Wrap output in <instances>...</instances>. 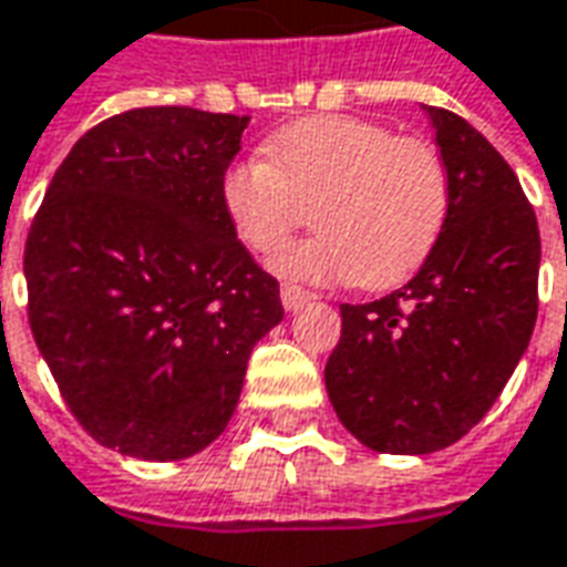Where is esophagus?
I'll return each instance as SVG.
<instances>
[{"label":"esophagus","instance_id":"obj_1","mask_svg":"<svg viewBox=\"0 0 567 567\" xmlns=\"http://www.w3.org/2000/svg\"><path fill=\"white\" fill-rule=\"evenodd\" d=\"M311 299H315V296L308 290H302V287H296V284H284V287H280V302H284L287 311H299V308H305Z\"/></svg>","mask_w":567,"mask_h":567}]
</instances>
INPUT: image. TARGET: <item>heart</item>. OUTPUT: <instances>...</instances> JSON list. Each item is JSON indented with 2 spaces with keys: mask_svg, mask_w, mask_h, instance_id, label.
<instances>
[{
  "mask_svg": "<svg viewBox=\"0 0 567 567\" xmlns=\"http://www.w3.org/2000/svg\"><path fill=\"white\" fill-rule=\"evenodd\" d=\"M262 155L228 167L223 207L240 244L262 256L315 207L317 235L277 252V275L388 290L415 275L443 235L449 167L421 136L357 115H315L268 136Z\"/></svg>",
  "mask_w": 567,
  "mask_h": 567,
  "instance_id": "1",
  "label": "heart"
}]
</instances>
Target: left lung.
Returning a JSON list of instances; mask_svg holds the SVG:
<instances>
[{
  "instance_id": "left-lung-1",
  "label": "left lung",
  "mask_w": 567,
  "mask_h": 567,
  "mask_svg": "<svg viewBox=\"0 0 567 567\" xmlns=\"http://www.w3.org/2000/svg\"><path fill=\"white\" fill-rule=\"evenodd\" d=\"M424 112L452 183L443 235L405 287L341 305L323 372L341 424L384 455H431L476 427L537 320L540 231L519 179L461 115Z\"/></svg>"
}]
</instances>
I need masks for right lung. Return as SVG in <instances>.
<instances>
[{
	"label": "right lung",
	"instance_id": "1",
	"mask_svg": "<svg viewBox=\"0 0 567 567\" xmlns=\"http://www.w3.org/2000/svg\"><path fill=\"white\" fill-rule=\"evenodd\" d=\"M250 115L146 106L72 146L35 213L30 329L100 445L179 461L226 431L280 287L223 207Z\"/></svg>",
	"mask_w": 567,
	"mask_h": 567
}]
</instances>
